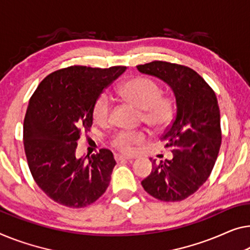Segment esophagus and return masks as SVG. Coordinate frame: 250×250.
Wrapping results in <instances>:
<instances>
[{
  "label": "esophagus",
  "instance_id": "1",
  "mask_svg": "<svg viewBox=\"0 0 250 250\" xmlns=\"http://www.w3.org/2000/svg\"><path fill=\"white\" fill-rule=\"evenodd\" d=\"M114 158H115V161L117 162H119V161H130V157H128V156H125V155H119V154H117L114 156Z\"/></svg>",
  "mask_w": 250,
  "mask_h": 250
}]
</instances>
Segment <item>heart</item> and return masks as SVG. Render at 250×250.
<instances>
[{"mask_svg": "<svg viewBox=\"0 0 250 250\" xmlns=\"http://www.w3.org/2000/svg\"><path fill=\"white\" fill-rule=\"evenodd\" d=\"M118 94L125 102L141 110V118L155 131H163L172 124L175 117V102L169 96L162 95V88L154 81L146 77H133L121 84ZM112 102L110 96L103 93L93 105V119L98 125L110 122ZM146 135L143 131L122 130L112 138V146L122 152H130L133 146L143 143Z\"/></svg>", "mask_w": 250, "mask_h": 250, "instance_id": "obj_1", "label": "heart"}]
</instances>
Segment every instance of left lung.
Returning <instances> with one entry per match:
<instances>
[{"instance_id":"8db88e82","label":"left lung","mask_w":250,"mask_h":250,"mask_svg":"<svg viewBox=\"0 0 250 250\" xmlns=\"http://www.w3.org/2000/svg\"><path fill=\"white\" fill-rule=\"evenodd\" d=\"M143 74L162 80L173 89L176 115L162 137L173 158L152 164L141 182L148 194L164 202H177L195 193L213 169L221 146L218 100L206 81L189 67L155 61L138 65Z\"/></svg>"}]
</instances>
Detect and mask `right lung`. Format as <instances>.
Wrapping results in <instances>:
<instances>
[{
  "label": "right lung",
  "mask_w": 250,
  "mask_h": 250,
  "mask_svg": "<svg viewBox=\"0 0 250 250\" xmlns=\"http://www.w3.org/2000/svg\"><path fill=\"white\" fill-rule=\"evenodd\" d=\"M126 69L70 66L51 73L29 101L23 122V145L33 180L62 206L87 207L109 186L115 161L100 149L91 157L75 155L81 132L93 125V105L103 89Z\"/></svg>",
  "instance_id": "obj_1"
}]
</instances>
